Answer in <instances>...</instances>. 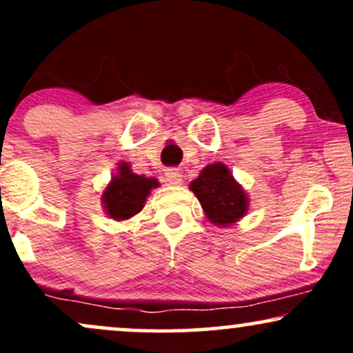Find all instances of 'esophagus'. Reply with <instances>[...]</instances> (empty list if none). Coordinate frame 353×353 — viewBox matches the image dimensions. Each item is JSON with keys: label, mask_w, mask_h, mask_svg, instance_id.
<instances>
[{"label": "esophagus", "mask_w": 353, "mask_h": 353, "mask_svg": "<svg viewBox=\"0 0 353 353\" xmlns=\"http://www.w3.org/2000/svg\"><path fill=\"white\" fill-rule=\"evenodd\" d=\"M164 176H165V181H168L169 184H172V185H181L182 184V174H181L179 169H176V168L168 169Z\"/></svg>", "instance_id": "esophagus-1"}]
</instances>
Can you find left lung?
I'll return each instance as SVG.
<instances>
[{"mask_svg": "<svg viewBox=\"0 0 353 353\" xmlns=\"http://www.w3.org/2000/svg\"><path fill=\"white\" fill-rule=\"evenodd\" d=\"M189 189L199 199L205 216L212 224L230 225L244 217L249 201L244 189L237 184L228 165L214 163L202 169Z\"/></svg>", "mask_w": 353, "mask_h": 353, "instance_id": "8db88e82", "label": "left lung"}]
</instances>
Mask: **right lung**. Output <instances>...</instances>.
I'll list each match as a JSON object with an SVG mask.
<instances>
[{
	"label": "right lung",
	"instance_id": "1",
	"mask_svg": "<svg viewBox=\"0 0 353 353\" xmlns=\"http://www.w3.org/2000/svg\"><path fill=\"white\" fill-rule=\"evenodd\" d=\"M159 182L152 177L137 176L128 164L123 163L117 168V174L112 177L106 190L103 192L104 209L108 216L116 221L136 216L144 208L145 197L151 189L157 188Z\"/></svg>",
	"mask_w": 353,
	"mask_h": 353
}]
</instances>
